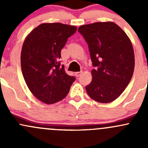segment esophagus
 Segmentation results:
<instances>
[{
	"mask_svg": "<svg viewBox=\"0 0 148 148\" xmlns=\"http://www.w3.org/2000/svg\"><path fill=\"white\" fill-rule=\"evenodd\" d=\"M82 74V71H77V72H75V76L76 77H79V76H81V74Z\"/></svg>",
	"mask_w": 148,
	"mask_h": 148,
	"instance_id": "esophagus-1",
	"label": "esophagus"
}]
</instances>
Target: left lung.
Listing matches in <instances>:
<instances>
[{
  "instance_id": "obj_1",
  "label": "left lung",
  "mask_w": 148,
  "mask_h": 148,
  "mask_svg": "<svg viewBox=\"0 0 148 148\" xmlns=\"http://www.w3.org/2000/svg\"><path fill=\"white\" fill-rule=\"evenodd\" d=\"M87 43L92 66V81L86 86L89 96L101 103L120 97L127 86L135 68L130 40L113 22H97L78 28Z\"/></svg>"
}]
</instances>
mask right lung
I'll list each match as a JSON object with an SVG mask.
<instances>
[{"mask_svg":"<svg viewBox=\"0 0 148 148\" xmlns=\"http://www.w3.org/2000/svg\"><path fill=\"white\" fill-rule=\"evenodd\" d=\"M77 27L60 23H42L23 42L21 65L31 93L50 104L62 100L76 78L66 74L61 65V50Z\"/></svg>","mask_w":148,"mask_h":148,"instance_id":"right-lung-1","label":"right lung"}]
</instances>
